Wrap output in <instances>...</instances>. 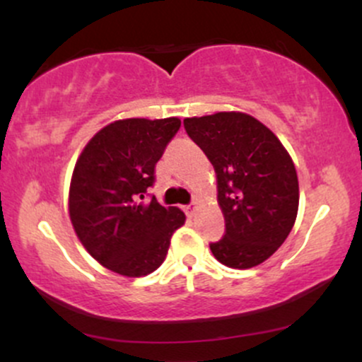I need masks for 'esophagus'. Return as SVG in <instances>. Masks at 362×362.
Segmentation results:
<instances>
[{"label": "esophagus", "instance_id": "obj_1", "mask_svg": "<svg viewBox=\"0 0 362 362\" xmlns=\"http://www.w3.org/2000/svg\"><path fill=\"white\" fill-rule=\"evenodd\" d=\"M184 211H185V214L189 216V218H194V214H195V202H192V204H189V206H185Z\"/></svg>", "mask_w": 362, "mask_h": 362}]
</instances>
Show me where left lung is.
I'll list each match as a JSON object with an SVG mask.
<instances>
[{
  "instance_id": "left-lung-1",
  "label": "left lung",
  "mask_w": 362,
  "mask_h": 362,
  "mask_svg": "<svg viewBox=\"0 0 362 362\" xmlns=\"http://www.w3.org/2000/svg\"><path fill=\"white\" fill-rule=\"evenodd\" d=\"M189 138L213 163L226 231L211 252L223 265L267 260L293 230L300 202L289 153L269 127L243 112L184 119Z\"/></svg>"
}]
</instances>
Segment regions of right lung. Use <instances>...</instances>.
Listing matches in <instances>:
<instances>
[{"mask_svg":"<svg viewBox=\"0 0 362 362\" xmlns=\"http://www.w3.org/2000/svg\"><path fill=\"white\" fill-rule=\"evenodd\" d=\"M180 124L177 117L115 120L88 141L74 165L69 218L86 252L112 272L141 277L156 271L173 231L185 223L178 207L143 201Z\"/></svg>","mask_w":362,"mask_h":362,"instance_id":"add662e5","label":"right lung"}]
</instances>
